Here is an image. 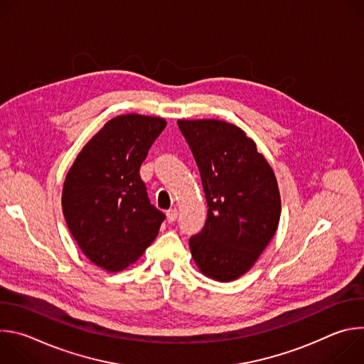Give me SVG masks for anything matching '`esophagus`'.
Returning <instances> with one entry per match:
<instances>
[{
    "instance_id": "1",
    "label": "esophagus",
    "mask_w": 364,
    "mask_h": 364,
    "mask_svg": "<svg viewBox=\"0 0 364 364\" xmlns=\"http://www.w3.org/2000/svg\"><path fill=\"white\" fill-rule=\"evenodd\" d=\"M177 215H178V212H177V209L176 207H173V209H170V210H167V220L170 222V223H173V222H176V219H177Z\"/></svg>"
}]
</instances>
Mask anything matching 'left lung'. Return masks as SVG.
I'll return each instance as SVG.
<instances>
[{
	"mask_svg": "<svg viewBox=\"0 0 364 364\" xmlns=\"http://www.w3.org/2000/svg\"><path fill=\"white\" fill-rule=\"evenodd\" d=\"M200 171L207 219L188 240L198 269L220 282L246 274L277 232L281 197L255 142L233 124L178 121Z\"/></svg>",
	"mask_w": 364,
	"mask_h": 364,
	"instance_id": "8db88e82",
	"label": "left lung"
}]
</instances>
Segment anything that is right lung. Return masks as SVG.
I'll return each mask as SVG.
<instances>
[{
    "label": "right lung",
    "instance_id": "obj_1",
    "mask_svg": "<svg viewBox=\"0 0 364 364\" xmlns=\"http://www.w3.org/2000/svg\"><path fill=\"white\" fill-rule=\"evenodd\" d=\"M167 122L128 114L108 121L83 146L62 194L68 228L82 252L121 271L157 237L166 215L152 205L139 168Z\"/></svg>",
    "mask_w": 364,
    "mask_h": 364
}]
</instances>
